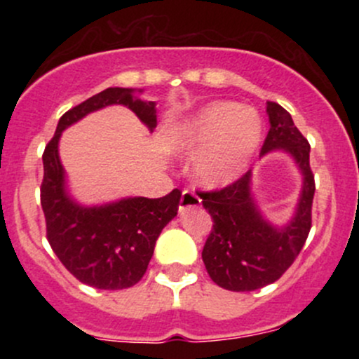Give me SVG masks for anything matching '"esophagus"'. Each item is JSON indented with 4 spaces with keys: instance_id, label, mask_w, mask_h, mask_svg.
Returning a JSON list of instances; mask_svg holds the SVG:
<instances>
[{
    "instance_id": "esophagus-1",
    "label": "esophagus",
    "mask_w": 359,
    "mask_h": 359,
    "mask_svg": "<svg viewBox=\"0 0 359 359\" xmlns=\"http://www.w3.org/2000/svg\"><path fill=\"white\" fill-rule=\"evenodd\" d=\"M199 205H201V197L197 196L196 192L185 189L182 192V197H180V205H179L180 211H185V209H191V208H199Z\"/></svg>"
}]
</instances>
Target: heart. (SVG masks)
<instances>
[{
	"mask_svg": "<svg viewBox=\"0 0 359 359\" xmlns=\"http://www.w3.org/2000/svg\"><path fill=\"white\" fill-rule=\"evenodd\" d=\"M262 119L255 109L233 101H214L175 123L170 145L194 156V175L205 187H224L250 165L262 142Z\"/></svg>",
	"mask_w": 359,
	"mask_h": 359,
	"instance_id": "obj_1",
	"label": "heart"
}]
</instances>
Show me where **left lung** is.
Masks as SVG:
<instances>
[{"mask_svg":"<svg viewBox=\"0 0 359 359\" xmlns=\"http://www.w3.org/2000/svg\"><path fill=\"white\" fill-rule=\"evenodd\" d=\"M270 130L262 155L283 150L297 163L304 184L292 221L275 228L263 219L251 196V170L221 191L199 192L212 217L203 262L214 283L233 292H251L277 282L299 257L312 226L316 184L309 163L311 145L288 111L266 102Z\"/></svg>","mask_w":359,"mask_h":359,"instance_id":"1","label":"left lung"}]
</instances>
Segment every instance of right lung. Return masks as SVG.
Here are the masks:
<instances>
[{
    "label": "right lung",
    "mask_w": 359,
    "mask_h": 359,
    "mask_svg": "<svg viewBox=\"0 0 359 359\" xmlns=\"http://www.w3.org/2000/svg\"><path fill=\"white\" fill-rule=\"evenodd\" d=\"M111 104L130 108L150 131L156 126L155 102L140 100L135 89L108 88L74 106L59 119L55 135L45 147L40 203L47 240L62 265L86 285L121 290L133 287L145 275L156 238L177 216L182 192L174 189L158 199L128 197L93 208L77 204L69 196L59 158L62 131Z\"/></svg>",
    "instance_id": "right-lung-1"
}]
</instances>
